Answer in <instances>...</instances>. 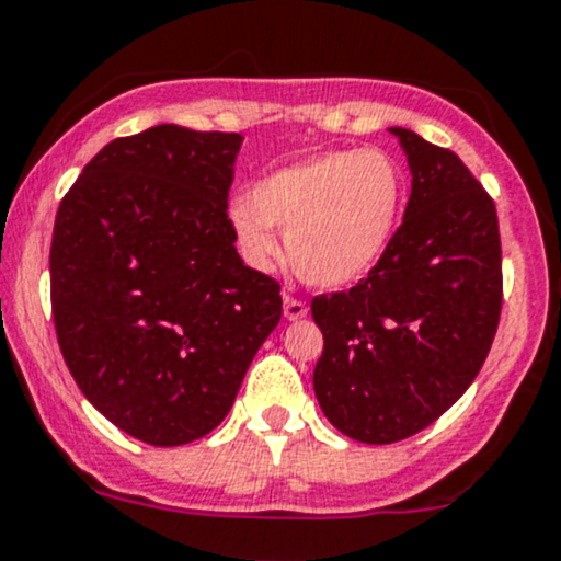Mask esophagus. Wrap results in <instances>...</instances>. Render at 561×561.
<instances>
[{"label": "esophagus", "instance_id": "34e87169", "mask_svg": "<svg viewBox=\"0 0 561 561\" xmlns=\"http://www.w3.org/2000/svg\"><path fill=\"white\" fill-rule=\"evenodd\" d=\"M309 307L304 301H298V298L293 296H285V317L287 320H301V317H307Z\"/></svg>", "mask_w": 561, "mask_h": 561}]
</instances>
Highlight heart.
<instances>
[{"instance_id":"heart-1","label":"heart","mask_w":561,"mask_h":561,"mask_svg":"<svg viewBox=\"0 0 561 561\" xmlns=\"http://www.w3.org/2000/svg\"><path fill=\"white\" fill-rule=\"evenodd\" d=\"M404 168L386 149H339L263 175L249 201L233 203L230 230L252 268L287 257L304 282L336 290L355 285L388 252L404 214Z\"/></svg>"}]
</instances>
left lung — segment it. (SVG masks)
<instances>
[{"instance_id":"1","label":"left lung","mask_w":561,"mask_h":561,"mask_svg":"<svg viewBox=\"0 0 561 561\" xmlns=\"http://www.w3.org/2000/svg\"><path fill=\"white\" fill-rule=\"evenodd\" d=\"M412 192L404 222L366 279L317 296L314 396L328 421L366 445L423 432L472 386L502 309L496 208L461 160L404 127Z\"/></svg>"}]
</instances>
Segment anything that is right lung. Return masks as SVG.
Returning a JSON list of instances; mask_svg holds the SVG:
<instances>
[{"instance_id":"add662e5","label":"right lung","mask_w":561,"mask_h":561,"mask_svg":"<svg viewBox=\"0 0 561 561\" xmlns=\"http://www.w3.org/2000/svg\"><path fill=\"white\" fill-rule=\"evenodd\" d=\"M239 133L157 124L116 138L61 201L50 307L61 355L100 412L157 448L206 437L282 317L279 285L236 252Z\"/></svg>"}]
</instances>
